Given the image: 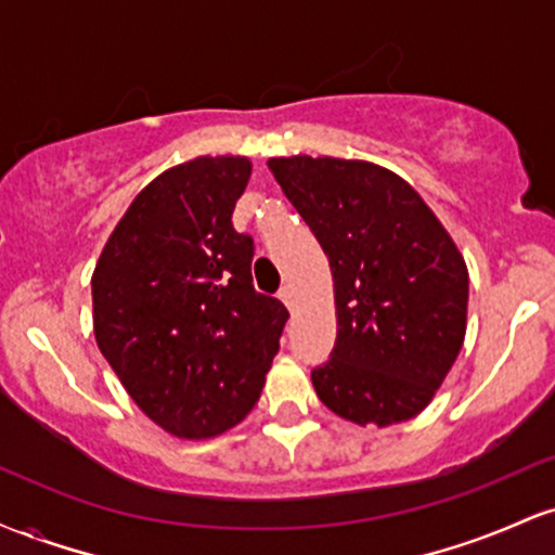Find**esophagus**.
<instances>
[{
    "instance_id": "obj_1",
    "label": "esophagus",
    "mask_w": 555,
    "mask_h": 555,
    "mask_svg": "<svg viewBox=\"0 0 555 555\" xmlns=\"http://www.w3.org/2000/svg\"><path fill=\"white\" fill-rule=\"evenodd\" d=\"M279 297H282V302L286 305V308H295V286H282V292H279Z\"/></svg>"
}]
</instances>
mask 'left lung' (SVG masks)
I'll list each match as a JSON object with an SVG mask.
<instances>
[{
    "mask_svg": "<svg viewBox=\"0 0 555 555\" xmlns=\"http://www.w3.org/2000/svg\"><path fill=\"white\" fill-rule=\"evenodd\" d=\"M269 169L334 279L336 344L313 371L318 399L360 428L417 417L467 334L460 247L417 190L380 164L299 154L269 158Z\"/></svg>",
    "mask_w": 555,
    "mask_h": 555,
    "instance_id": "1",
    "label": "left lung"
}]
</instances>
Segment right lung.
I'll use <instances>...</instances> for the list:
<instances>
[{"label":"right lung","instance_id":"1","mask_svg":"<svg viewBox=\"0 0 555 555\" xmlns=\"http://www.w3.org/2000/svg\"><path fill=\"white\" fill-rule=\"evenodd\" d=\"M247 156H197L132 197L91 276L93 336L145 417L184 441L242 423L279 352L286 308L253 289L232 211Z\"/></svg>","mask_w":555,"mask_h":555}]
</instances>
